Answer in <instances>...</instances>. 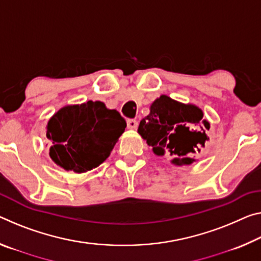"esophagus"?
Masks as SVG:
<instances>
[{
	"instance_id": "esophagus-1",
	"label": "esophagus",
	"mask_w": 261,
	"mask_h": 261,
	"mask_svg": "<svg viewBox=\"0 0 261 261\" xmlns=\"http://www.w3.org/2000/svg\"><path fill=\"white\" fill-rule=\"evenodd\" d=\"M126 124H127V129H130V130H135V129H137V126H138V122L136 121V119H134V118L127 119Z\"/></svg>"
}]
</instances>
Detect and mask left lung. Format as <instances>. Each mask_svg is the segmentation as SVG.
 Instances as JSON below:
<instances>
[{"instance_id":"left-lung-1","label":"left lung","mask_w":261,"mask_h":261,"mask_svg":"<svg viewBox=\"0 0 261 261\" xmlns=\"http://www.w3.org/2000/svg\"><path fill=\"white\" fill-rule=\"evenodd\" d=\"M197 107L172 100L163 95L151 106V113L139 123L138 132L158 155H171L175 165H189L190 155L204 147L209 123L202 121Z\"/></svg>"}]
</instances>
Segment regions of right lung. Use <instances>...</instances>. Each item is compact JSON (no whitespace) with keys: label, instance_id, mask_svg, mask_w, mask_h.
I'll use <instances>...</instances> for the list:
<instances>
[{"label":"right lung","instance_id":"1","mask_svg":"<svg viewBox=\"0 0 261 261\" xmlns=\"http://www.w3.org/2000/svg\"><path fill=\"white\" fill-rule=\"evenodd\" d=\"M125 127L121 114L103 102L65 107L47 124L49 156L67 171H90L108 158Z\"/></svg>","mask_w":261,"mask_h":261}]
</instances>
